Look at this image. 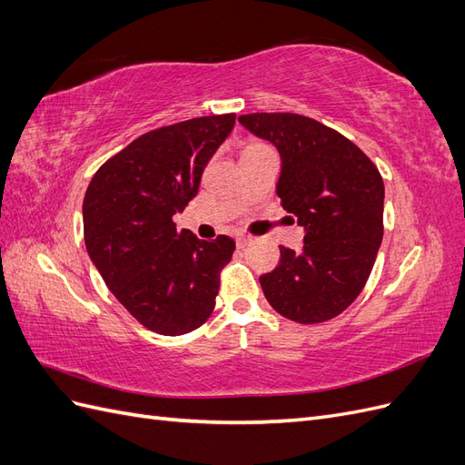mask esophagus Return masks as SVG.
Listing matches in <instances>:
<instances>
[{
    "instance_id": "34e87169",
    "label": "esophagus",
    "mask_w": 465,
    "mask_h": 465,
    "mask_svg": "<svg viewBox=\"0 0 465 465\" xmlns=\"http://www.w3.org/2000/svg\"><path fill=\"white\" fill-rule=\"evenodd\" d=\"M250 241H252V236L241 234V236H236V246H238V248H244V246H246Z\"/></svg>"
}]
</instances>
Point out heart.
Listing matches in <instances>:
<instances>
[{
  "label": "heart",
  "mask_w": 465,
  "mask_h": 465,
  "mask_svg": "<svg viewBox=\"0 0 465 465\" xmlns=\"http://www.w3.org/2000/svg\"><path fill=\"white\" fill-rule=\"evenodd\" d=\"M262 149H267V147L262 145V143H250V145H246V149H244L242 154H252V153H258V151H262Z\"/></svg>",
  "instance_id": "heart-1"
}]
</instances>
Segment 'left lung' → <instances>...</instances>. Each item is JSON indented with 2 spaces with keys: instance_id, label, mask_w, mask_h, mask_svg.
Wrapping results in <instances>:
<instances>
[{
  "instance_id": "8db88e82",
  "label": "left lung",
  "mask_w": 465,
  "mask_h": 465,
  "mask_svg": "<svg viewBox=\"0 0 465 465\" xmlns=\"http://www.w3.org/2000/svg\"><path fill=\"white\" fill-rule=\"evenodd\" d=\"M281 157L277 195L304 229L301 252L279 246L273 272L260 277L267 302L299 323L341 314L372 272L384 234V182L347 137L289 112L238 118Z\"/></svg>"
}]
</instances>
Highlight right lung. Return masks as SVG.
<instances>
[{"mask_svg":"<svg viewBox=\"0 0 465 465\" xmlns=\"http://www.w3.org/2000/svg\"><path fill=\"white\" fill-rule=\"evenodd\" d=\"M234 114L192 118L143 134L108 159L83 200L89 258L139 323L188 333L211 316L234 241H200L173 217L195 198L203 168L234 128Z\"/></svg>","mask_w":465,"mask_h":465,"instance_id":"1","label":"right lung"}]
</instances>
